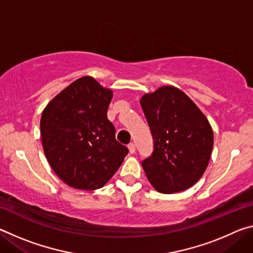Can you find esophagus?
<instances>
[{
	"label": "esophagus",
	"instance_id": "esophagus-1",
	"mask_svg": "<svg viewBox=\"0 0 253 253\" xmlns=\"http://www.w3.org/2000/svg\"><path fill=\"white\" fill-rule=\"evenodd\" d=\"M128 149H129L130 154H134L136 152V145L134 143H130L129 145H128Z\"/></svg>",
	"mask_w": 253,
	"mask_h": 253
}]
</instances>
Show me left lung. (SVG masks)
<instances>
[{
  "label": "left lung",
  "instance_id": "1",
  "mask_svg": "<svg viewBox=\"0 0 253 253\" xmlns=\"http://www.w3.org/2000/svg\"><path fill=\"white\" fill-rule=\"evenodd\" d=\"M154 140L142 162L149 183L164 194L187 190L202 177L213 148L207 117L178 88L164 85L140 99Z\"/></svg>",
  "mask_w": 253,
  "mask_h": 253
}]
</instances>
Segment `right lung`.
<instances>
[{"instance_id": "right-lung-1", "label": "right lung", "mask_w": 253, "mask_h": 253, "mask_svg": "<svg viewBox=\"0 0 253 253\" xmlns=\"http://www.w3.org/2000/svg\"><path fill=\"white\" fill-rule=\"evenodd\" d=\"M113 91L92 77L76 80L42 111V146L54 173L78 190L100 188L128 154L107 118Z\"/></svg>"}]
</instances>
